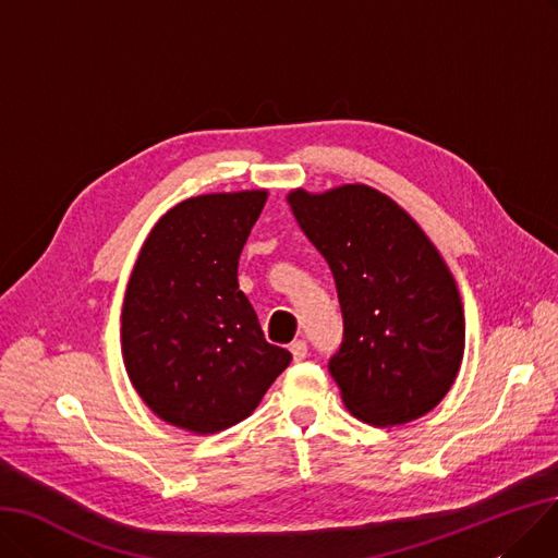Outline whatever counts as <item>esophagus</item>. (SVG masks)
Listing matches in <instances>:
<instances>
[{
  "label": "esophagus",
  "instance_id": "1",
  "mask_svg": "<svg viewBox=\"0 0 558 558\" xmlns=\"http://www.w3.org/2000/svg\"><path fill=\"white\" fill-rule=\"evenodd\" d=\"M291 352H293V360H295V362L306 360V354H308V345H306V341H302V339L293 341V343H291Z\"/></svg>",
  "mask_w": 558,
  "mask_h": 558
}]
</instances>
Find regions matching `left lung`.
I'll return each mask as SVG.
<instances>
[{
    "instance_id": "obj_1",
    "label": "left lung",
    "mask_w": 558,
    "mask_h": 558,
    "mask_svg": "<svg viewBox=\"0 0 558 558\" xmlns=\"http://www.w3.org/2000/svg\"><path fill=\"white\" fill-rule=\"evenodd\" d=\"M288 204L337 283L343 343L329 373L345 408L373 426L428 414L453 387L464 352L460 293L435 244L368 185L293 190Z\"/></svg>"
}]
</instances>
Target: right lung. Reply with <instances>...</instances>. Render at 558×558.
Returning a JSON list of instances; mask_svg holds the SVG:
<instances>
[{"mask_svg":"<svg viewBox=\"0 0 558 558\" xmlns=\"http://www.w3.org/2000/svg\"><path fill=\"white\" fill-rule=\"evenodd\" d=\"M265 190L192 196L160 217L130 275L121 350L132 387L196 435L247 418L293 354L267 343L238 286Z\"/></svg>","mask_w":558,"mask_h":558,"instance_id":"right-lung-1","label":"right lung"}]
</instances>
